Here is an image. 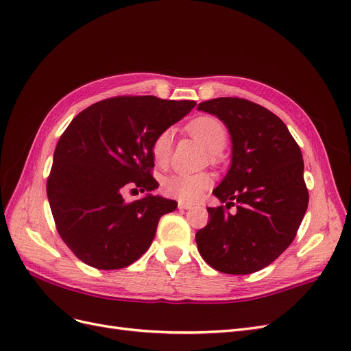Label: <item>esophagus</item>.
I'll list each match as a JSON object with an SVG mask.
<instances>
[{
    "instance_id": "obj_1",
    "label": "esophagus",
    "mask_w": 351,
    "mask_h": 351,
    "mask_svg": "<svg viewBox=\"0 0 351 351\" xmlns=\"http://www.w3.org/2000/svg\"><path fill=\"white\" fill-rule=\"evenodd\" d=\"M191 207H193V206L189 204V203H181V202L178 203V208H180V210H190Z\"/></svg>"
}]
</instances>
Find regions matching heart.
Returning <instances> with one entry per match:
<instances>
[{"mask_svg": "<svg viewBox=\"0 0 351 351\" xmlns=\"http://www.w3.org/2000/svg\"><path fill=\"white\" fill-rule=\"evenodd\" d=\"M190 134L213 156L220 154L226 145L228 132L224 125L213 117H200L189 123ZM174 130L161 131L152 143V157L156 164L165 165L170 158ZM212 180L204 173H174L162 178L161 189L167 197L176 199L181 203H194L200 200L208 190Z\"/></svg>", "mask_w": 351, "mask_h": 351, "instance_id": "b5f03b06", "label": "heart"}]
</instances>
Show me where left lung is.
Segmentation results:
<instances>
[{"label": "left lung", "mask_w": 351, "mask_h": 351, "mask_svg": "<svg viewBox=\"0 0 351 351\" xmlns=\"http://www.w3.org/2000/svg\"><path fill=\"white\" fill-rule=\"evenodd\" d=\"M217 117L232 141L230 167L213 190L229 208L207 207V226L195 233L200 255L232 275L263 269L291 245L308 207L302 154L287 125L266 108L239 97L199 104Z\"/></svg>", "instance_id": "left-lung-1"}]
</instances>
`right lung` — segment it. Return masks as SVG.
<instances>
[{"label": "right lung", "instance_id": "add662e5", "mask_svg": "<svg viewBox=\"0 0 351 351\" xmlns=\"http://www.w3.org/2000/svg\"><path fill=\"white\" fill-rule=\"evenodd\" d=\"M194 101L122 96L73 118L54 149L47 197L56 228L70 250L97 269H121L141 258L161 216L177 203L151 194L156 136L183 119ZM128 185L145 192L125 204Z\"/></svg>", "mask_w": 351, "mask_h": 351}]
</instances>
